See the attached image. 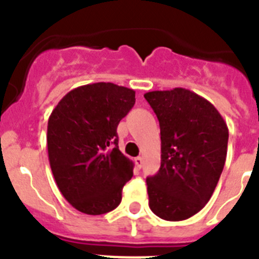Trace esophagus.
I'll return each mask as SVG.
<instances>
[{
  "mask_svg": "<svg viewBox=\"0 0 259 259\" xmlns=\"http://www.w3.org/2000/svg\"><path fill=\"white\" fill-rule=\"evenodd\" d=\"M135 164H136L137 168H141V167H143V158L141 157L135 158Z\"/></svg>",
  "mask_w": 259,
  "mask_h": 259,
  "instance_id": "34e87169",
  "label": "esophagus"
}]
</instances>
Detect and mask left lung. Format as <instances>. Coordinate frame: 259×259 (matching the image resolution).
<instances>
[{"label": "left lung", "instance_id": "8db88e82", "mask_svg": "<svg viewBox=\"0 0 259 259\" xmlns=\"http://www.w3.org/2000/svg\"><path fill=\"white\" fill-rule=\"evenodd\" d=\"M144 97L161 127V167L146 178L149 207L164 221H184L214 193L227 157V124L214 105L188 89Z\"/></svg>", "mask_w": 259, "mask_h": 259}]
</instances>
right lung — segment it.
<instances>
[{
    "label": "right lung",
    "instance_id": "1",
    "mask_svg": "<svg viewBox=\"0 0 259 259\" xmlns=\"http://www.w3.org/2000/svg\"><path fill=\"white\" fill-rule=\"evenodd\" d=\"M134 89L95 83L72 89L48 120V154L63 197L88 215L109 212L122 201L134 162L118 148L119 122L135 105Z\"/></svg>",
    "mask_w": 259,
    "mask_h": 259
}]
</instances>
